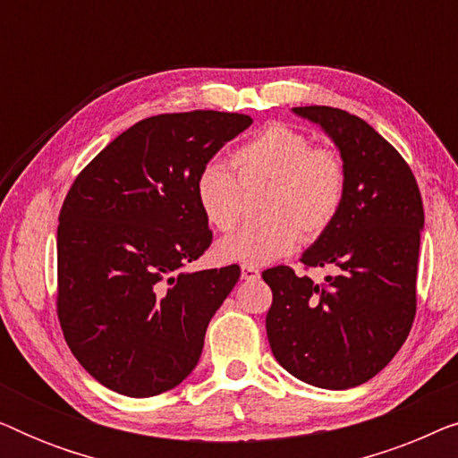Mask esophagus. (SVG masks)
<instances>
[{"mask_svg": "<svg viewBox=\"0 0 458 458\" xmlns=\"http://www.w3.org/2000/svg\"><path fill=\"white\" fill-rule=\"evenodd\" d=\"M259 277H260V271L256 267H248V265L242 267V279L254 281V279H259Z\"/></svg>", "mask_w": 458, "mask_h": 458, "instance_id": "1", "label": "esophagus"}]
</instances>
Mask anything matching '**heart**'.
I'll return each instance as SVG.
<instances>
[{"mask_svg":"<svg viewBox=\"0 0 458 458\" xmlns=\"http://www.w3.org/2000/svg\"><path fill=\"white\" fill-rule=\"evenodd\" d=\"M243 185L268 181L259 221L243 225L216 243L223 262L260 267L298 248L302 233L315 240L329 229L346 198L348 174L335 149L312 148L310 137L271 123L233 152ZM193 196L206 221L229 231L240 218L242 187L221 162H206L193 179Z\"/></svg>","mask_w":458,"mask_h":458,"instance_id":"b5f03b06","label":"heart"}]
</instances>
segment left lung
Returning <instances> with one entry per match:
<instances>
[{
    "label": "left lung",
    "mask_w": 458,
    "mask_h": 458,
    "mask_svg": "<svg viewBox=\"0 0 458 458\" xmlns=\"http://www.w3.org/2000/svg\"><path fill=\"white\" fill-rule=\"evenodd\" d=\"M292 112L329 135L348 183L335 221L300 259L306 267H335L337 275L318 285L290 267L267 268L262 279L273 292L267 335L293 377L348 390L375 377L411 331L421 193L403 156L362 118L329 106Z\"/></svg>",
    "instance_id": "8db88e82"
}]
</instances>
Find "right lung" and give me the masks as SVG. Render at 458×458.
<instances>
[{
    "label": "right lung",
    "instance_id": "obj_1",
    "mask_svg": "<svg viewBox=\"0 0 458 458\" xmlns=\"http://www.w3.org/2000/svg\"><path fill=\"white\" fill-rule=\"evenodd\" d=\"M250 124L215 110L146 118L74 179L58 225V317L68 348L110 390L149 398L196 369L240 267L183 271L212 242L193 179Z\"/></svg>",
    "mask_w": 458,
    "mask_h": 458
}]
</instances>
